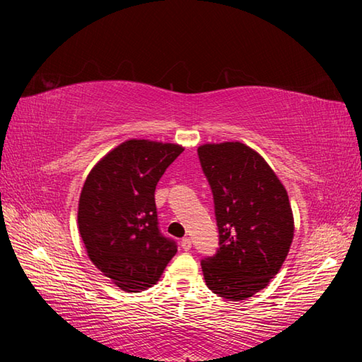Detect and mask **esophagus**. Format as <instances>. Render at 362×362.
<instances>
[{"label": "esophagus", "mask_w": 362, "mask_h": 362, "mask_svg": "<svg viewBox=\"0 0 362 362\" xmlns=\"http://www.w3.org/2000/svg\"><path fill=\"white\" fill-rule=\"evenodd\" d=\"M191 244H193V243H191L189 238H183V240L180 241V245H182L183 250H189L191 249Z\"/></svg>", "instance_id": "esophagus-1"}]
</instances>
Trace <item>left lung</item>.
Here are the masks:
<instances>
[{"mask_svg":"<svg viewBox=\"0 0 362 362\" xmlns=\"http://www.w3.org/2000/svg\"><path fill=\"white\" fill-rule=\"evenodd\" d=\"M213 193L219 249L201 261L214 294L245 300L267 286L288 257L294 219L286 189L264 158L243 143L197 149Z\"/></svg>","mask_w":362,"mask_h":362,"instance_id":"1","label":"left lung"}]
</instances>
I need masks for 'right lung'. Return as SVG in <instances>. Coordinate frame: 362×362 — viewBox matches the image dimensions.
Segmentation results:
<instances>
[{
  "label": "right lung",
  "instance_id": "obj_1",
  "mask_svg": "<svg viewBox=\"0 0 362 362\" xmlns=\"http://www.w3.org/2000/svg\"><path fill=\"white\" fill-rule=\"evenodd\" d=\"M183 152L179 144L129 140L91 169L83 183L78 224L90 259L126 292L156 284L177 252L160 232L156 187Z\"/></svg>",
  "mask_w": 362,
  "mask_h": 362
}]
</instances>
